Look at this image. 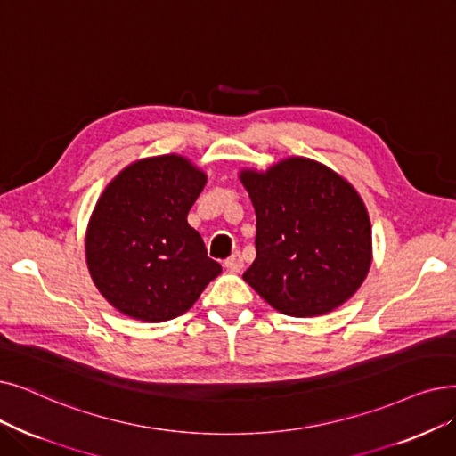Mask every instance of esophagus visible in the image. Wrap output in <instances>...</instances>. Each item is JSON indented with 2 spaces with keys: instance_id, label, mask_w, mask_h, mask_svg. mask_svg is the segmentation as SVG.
<instances>
[{
  "instance_id": "obj_1",
  "label": "esophagus",
  "mask_w": 456,
  "mask_h": 456,
  "mask_svg": "<svg viewBox=\"0 0 456 456\" xmlns=\"http://www.w3.org/2000/svg\"><path fill=\"white\" fill-rule=\"evenodd\" d=\"M225 268L229 270V272H240L242 268H244V259H242V255H240V251H234L229 259L225 261Z\"/></svg>"
}]
</instances>
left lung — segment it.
<instances>
[{"mask_svg": "<svg viewBox=\"0 0 456 456\" xmlns=\"http://www.w3.org/2000/svg\"><path fill=\"white\" fill-rule=\"evenodd\" d=\"M256 214L244 280L277 311L316 316L345 304L370 266L367 208L343 176L309 158L242 171Z\"/></svg>", "mask_w": 456, "mask_h": 456, "instance_id": "1", "label": "left lung"}]
</instances>
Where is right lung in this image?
I'll use <instances>...</instances> for the list:
<instances>
[{"label": "right lung", "instance_id": "1", "mask_svg": "<svg viewBox=\"0 0 456 456\" xmlns=\"http://www.w3.org/2000/svg\"><path fill=\"white\" fill-rule=\"evenodd\" d=\"M207 176L183 156L145 158L98 200L86 239L91 277L121 313L164 322L186 313L220 275L188 212Z\"/></svg>", "mask_w": 456, "mask_h": 456}]
</instances>
